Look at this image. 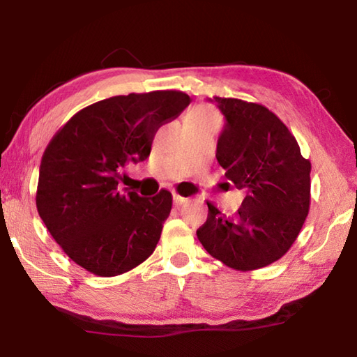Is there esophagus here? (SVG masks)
<instances>
[{
  "mask_svg": "<svg viewBox=\"0 0 357 357\" xmlns=\"http://www.w3.org/2000/svg\"><path fill=\"white\" fill-rule=\"evenodd\" d=\"M187 201H188V198H184V196H181V195H174L173 196L174 206H183V204H185Z\"/></svg>",
  "mask_w": 357,
  "mask_h": 357,
  "instance_id": "1",
  "label": "esophagus"
}]
</instances>
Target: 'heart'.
I'll use <instances>...</instances> for the list:
<instances>
[{
  "label": "heart",
  "instance_id": "1",
  "mask_svg": "<svg viewBox=\"0 0 357 357\" xmlns=\"http://www.w3.org/2000/svg\"><path fill=\"white\" fill-rule=\"evenodd\" d=\"M188 118H192L195 121H201V123H219V116L215 110H211L210 107H196L188 113Z\"/></svg>",
  "mask_w": 357,
  "mask_h": 357
}]
</instances>
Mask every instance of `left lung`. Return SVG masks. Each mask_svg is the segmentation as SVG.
Listing matches in <instances>:
<instances>
[{"label":"left lung","mask_w":357,"mask_h":357,"mask_svg":"<svg viewBox=\"0 0 357 357\" xmlns=\"http://www.w3.org/2000/svg\"><path fill=\"white\" fill-rule=\"evenodd\" d=\"M225 126L216 159L229 187L245 193L234 216L207 202L208 216L196 230L215 259L252 271L280 259L298 238L310 210L312 162L275 113L262 104L213 98Z\"/></svg>","instance_id":"8db88e82"}]
</instances>
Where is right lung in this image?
<instances>
[{"label":"right lung","instance_id":"right-lung-1","mask_svg":"<svg viewBox=\"0 0 357 357\" xmlns=\"http://www.w3.org/2000/svg\"><path fill=\"white\" fill-rule=\"evenodd\" d=\"M181 90L112 96L67 121L45 147L36 208L63 252L96 276H118L155 252L172 193L119 192L127 164L147 159L158 128L181 115Z\"/></svg>","mask_w":357,"mask_h":357}]
</instances>
